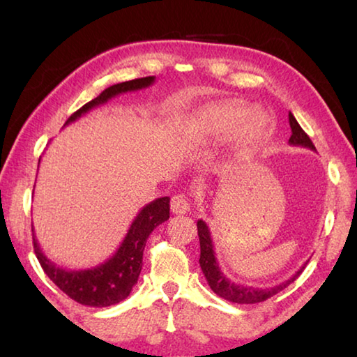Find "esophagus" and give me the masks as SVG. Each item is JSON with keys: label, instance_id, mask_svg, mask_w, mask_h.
Here are the masks:
<instances>
[{"label": "esophagus", "instance_id": "34e87169", "mask_svg": "<svg viewBox=\"0 0 357 357\" xmlns=\"http://www.w3.org/2000/svg\"><path fill=\"white\" fill-rule=\"evenodd\" d=\"M172 211L173 214H187L190 211V203L184 193H178L172 198Z\"/></svg>", "mask_w": 357, "mask_h": 357}]
</instances>
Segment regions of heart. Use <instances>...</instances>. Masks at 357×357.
<instances>
[{"instance_id":"1","label":"heart","mask_w":357,"mask_h":357,"mask_svg":"<svg viewBox=\"0 0 357 357\" xmlns=\"http://www.w3.org/2000/svg\"><path fill=\"white\" fill-rule=\"evenodd\" d=\"M197 124L209 137H231L238 132V148L250 149L261 143L268 130L263 114L252 113V108L236 102L214 104L197 113Z\"/></svg>"}]
</instances>
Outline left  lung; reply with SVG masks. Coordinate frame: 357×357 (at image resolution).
Listing matches in <instances>:
<instances>
[{
    "mask_svg": "<svg viewBox=\"0 0 357 357\" xmlns=\"http://www.w3.org/2000/svg\"><path fill=\"white\" fill-rule=\"evenodd\" d=\"M288 119H289V128H291V137H289L288 143L293 144V146H304L315 151V144L312 143L310 137L302 130V128L293 116L291 112L288 113ZM197 228H198V238H200V266H202L203 274L206 277L211 289H213L217 296H220V298L227 299L229 302H236V304H257V302H263L266 299L273 298L274 294L280 293L283 288H287L289 283L298 279L299 274L305 268L304 264L298 273H296L293 277H289L287 282H282L279 285L271 287V288H253L247 285H238V283L228 280L225 274L220 271L219 263H217V258H215L213 239H211V233L206 223L203 220H198Z\"/></svg>",
    "mask_w": 357,
    "mask_h": 357,
    "instance_id": "left-lung-1",
    "label": "left lung"
}]
</instances>
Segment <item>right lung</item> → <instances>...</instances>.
<instances>
[{
    "label": "right lung",
    "instance_id": "1",
    "mask_svg": "<svg viewBox=\"0 0 357 357\" xmlns=\"http://www.w3.org/2000/svg\"><path fill=\"white\" fill-rule=\"evenodd\" d=\"M154 80L155 77H143L113 84L105 91H102L98 98L84 104L80 110H77L66 121L64 126L74 123L82 114L88 113L94 107L105 104L114 96L148 88L154 83ZM168 217H170V198H155L154 202L146 204L138 213L119 249L114 252V255L102 264L89 269L70 271L50 261L44 255V252L40 250L38 239L33 233L34 253L44 273L48 275V279L55 283L63 293L68 294L70 299L89 307L114 305L130 294L132 288L138 280V275L142 273L143 250L144 245H146L148 236L153 233L155 227L168 220Z\"/></svg>",
    "mask_w": 357,
    "mask_h": 357
}]
</instances>
